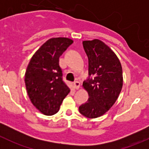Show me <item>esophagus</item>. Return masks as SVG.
Instances as JSON below:
<instances>
[{
	"label": "esophagus",
	"instance_id": "1",
	"mask_svg": "<svg viewBox=\"0 0 149 149\" xmlns=\"http://www.w3.org/2000/svg\"><path fill=\"white\" fill-rule=\"evenodd\" d=\"M80 86H81V84L79 83V81H75L74 83H73V87H74L76 89H79V88H80Z\"/></svg>",
	"mask_w": 149,
	"mask_h": 149
}]
</instances>
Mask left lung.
I'll use <instances>...</instances> for the list:
<instances>
[{"label":"left lung","mask_w":149,"mask_h":149,"mask_svg":"<svg viewBox=\"0 0 149 149\" xmlns=\"http://www.w3.org/2000/svg\"><path fill=\"white\" fill-rule=\"evenodd\" d=\"M83 46L88 59V75L93 78L84 82L89 98L79 107V112L86 118H97L118 100L123 88V69L116 54L101 40H86Z\"/></svg>","instance_id":"left-lung-1"}]
</instances>
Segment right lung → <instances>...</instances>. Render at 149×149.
<instances>
[{
  "label": "right lung",
  "mask_w": 149,
  "mask_h": 149,
  "mask_svg": "<svg viewBox=\"0 0 149 149\" xmlns=\"http://www.w3.org/2000/svg\"><path fill=\"white\" fill-rule=\"evenodd\" d=\"M73 42L66 37L49 39L28 64L24 78L28 96L33 105L45 115L56 114L70 92L62 80L59 58Z\"/></svg>",
  "instance_id": "add662e5"
}]
</instances>
